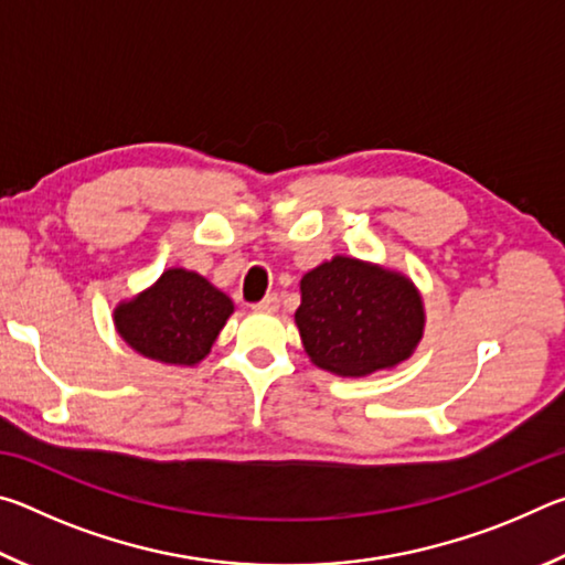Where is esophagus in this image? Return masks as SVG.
<instances>
[{
    "instance_id": "1",
    "label": "esophagus",
    "mask_w": 565,
    "mask_h": 565,
    "mask_svg": "<svg viewBox=\"0 0 565 565\" xmlns=\"http://www.w3.org/2000/svg\"><path fill=\"white\" fill-rule=\"evenodd\" d=\"M254 309H256V311H264V313L276 311V309H279V296H276V294L264 296V299H262L259 303H254Z\"/></svg>"
}]
</instances>
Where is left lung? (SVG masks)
<instances>
[{
  "label": "left lung",
  "instance_id": "1",
  "mask_svg": "<svg viewBox=\"0 0 565 565\" xmlns=\"http://www.w3.org/2000/svg\"><path fill=\"white\" fill-rule=\"evenodd\" d=\"M303 349L319 369L366 376L406 361L424 337V301L404 274L333 256L301 279Z\"/></svg>",
  "mask_w": 565,
  "mask_h": 565
}]
</instances>
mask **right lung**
Listing matches in <instances>:
<instances>
[{
	"label": "right lung",
	"mask_w": 565,
	"mask_h": 565,
	"mask_svg": "<svg viewBox=\"0 0 565 565\" xmlns=\"http://www.w3.org/2000/svg\"><path fill=\"white\" fill-rule=\"evenodd\" d=\"M232 313V299L204 276L167 269L154 286L114 309V327L141 356L194 366L212 351Z\"/></svg>",
	"instance_id": "right-lung-1"
}]
</instances>
